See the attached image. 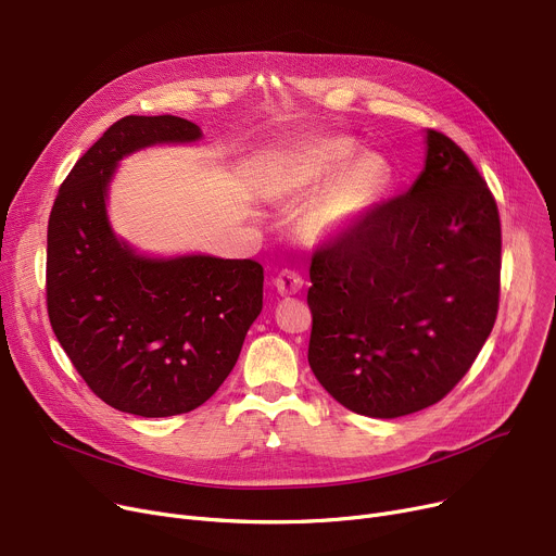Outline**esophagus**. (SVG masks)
Wrapping results in <instances>:
<instances>
[{"label": "esophagus", "mask_w": 556, "mask_h": 556, "mask_svg": "<svg viewBox=\"0 0 556 556\" xmlns=\"http://www.w3.org/2000/svg\"><path fill=\"white\" fill-rule=\"evenodd\" d=\"M275 286H277V292L283 294V298H288V294H298L304 288V275L298 273V270L286 268L277 275Z\"/></svg>", "instance_id": "obj_1"}]
</instances>
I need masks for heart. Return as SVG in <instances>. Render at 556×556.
I'll return each mask as SVG.
<instances>
[{
  "label": "heart",
  "instance_id": "1",
  "mask_svg": "<svg viewBox=\"0 0 556 556\" xmlns=\"http://www.w3.org/2000/svg\"><path fill=\"white\" fill-rule=\"evenodd\" d=\"M357 152L359 142L351 136H324L283 152L268 169V192L281 203H300L330 177L306 216V230L315 239L342 232L391 182V165L384 156Z\"/></svg>",
  "mask_w": 556,
  "mask_h": 556
}]
</instances>
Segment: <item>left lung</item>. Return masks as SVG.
<instances>
[{
  "instance_id": "1",
  "label": "left lung",
  "mask_w": 556,
  "mask_h": 556,
  "mask_svg": "<svg viewBox=\"0 0 556 556\" xmlns=\"http://www.w3.org/2000/svg\"><path fill=\"white\" fill-rule=\"evenodd\" d=\"M308 364L346 409L409 416L445 397L494 328L501 216L471 159L427 131L412 190L313 252Z\"/></svg>"
}]
</instances>
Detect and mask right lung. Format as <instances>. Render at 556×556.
<instances>
[{
  "label": "right lung",
  "instance_id": "1",
  "mask_svg": "<svg viewBox=\"0 0 556 556\" xmlns=\"http://www.w3.org/2000/svg\"><path fill=\"white\" fill-rule=\"evenodd\" d=\"M176 116H125L73 165L47 232V311L58 342L109 406L142 418L188 414L224 384L264 306L254 258H144L109 228L116 163L154 142H190Z\"/></svg>",
  "mask_w": 556,
  "mask_h": 556
}]
</instances>
